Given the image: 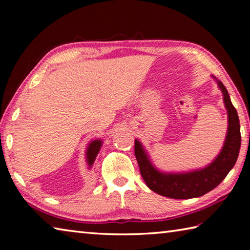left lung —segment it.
Here are the masks:
<instances>
[{
    "label": "left lung",
    "instance_id": "1",
    "mask_svg": "<svg viewBox=\"0 0 250 250\" xmlns=\"http://www.w3.org/2000/svg\"><path fill=\"white\" fill-rule=\"evenodd\" d=\"M224 95V103L228 111V132L225 145L213 163L200 171L185 174H164L152 166L140 142L134 141V154L137 158L141 176L147 188L162 196L176 200H188L198 197L214 189L227 176L235 166L239 154L240 125L239 118L225 86L218 82Z\"/></svg>",
    "mask_w": 250,
    "mask_h": 250
}]
</instances>
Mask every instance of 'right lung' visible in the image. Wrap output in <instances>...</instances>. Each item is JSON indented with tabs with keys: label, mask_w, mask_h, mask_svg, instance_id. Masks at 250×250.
Listing matches in <instances>:
<instances>
[{
	"label": "right lung",
	"mask_w": 250,
	"mask_h": 250,
	"mask_svg": "<svg viewBox=\"0 0 250 250\" xmlns=\"http://www.w3.org/2000/svg\"><path fill=\"white\" fill-rule=\"evenodd\" d=\"M100 146H101L100 140H96L89 145V147H88V151H87V160H88V163H89V166H91V164L94 163L96 156L100 150Z\"/></svg>",
	"instance_id": "1"
}]
</instances>
